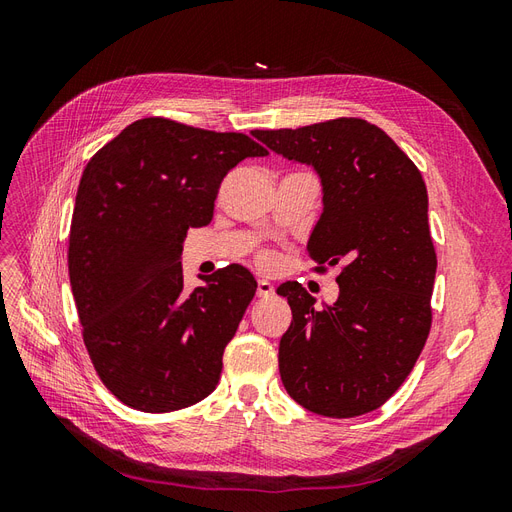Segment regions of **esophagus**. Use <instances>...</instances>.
I'll list each match as a JSON object with an SVG mask.
<instances>
[{
    "mask_svg": "<svg viewBox=\"0 0 512 512\" xmlns=\"http://www.w3.org/2000/svg\"><path fill=\"white\" fill-rule=\"evenodd\" d=\"M256 294H258L260 299H269V297H273V294H275V288H273V284L267 282V280H258Z\"/></svg>",
    "mask_w": 512,
    "mask_h": 512,
    "instance_id": "1",
    "label": "esophagus"
}]
</instances>
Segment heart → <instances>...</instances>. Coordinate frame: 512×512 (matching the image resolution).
Returning a JSON list of instances; mask_svg holds the SVG:
<instances>
[{"instance_id": "heart-1", "label": "heart", "mask_w": 512, "mask_h": 512, "mask_svg": "<svg viewBox=\"0 0 512 512\" xmlns=\"http://www.w3.org/2000/svg\"><path fill=\"white\" fill-rule=\"evenodd\" d=\"M258 262H260V265L262 267H273L275 265V262H277V258H275V254L273 252H260L258 254Z\"/></svg>"}]
</instances>
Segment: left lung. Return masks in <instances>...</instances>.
<instances>
[{
  "instance_id": "left-lung-1",
  "label": "left lung",
  "mask_w": 512,
  "mask_h": 512,
  "mask_svg": "<svg viewBox=\"0 0 512 512\" xmlns=\"http://www.w3.org/2000/svg\"><path fill=\"white\" fill-rule=\"evenodd\" d=\"M252 134L288 160L314 164L324 211L307 254L316 273L342 269L337 301L320 309L297 282L277 288L292 309L280 342L286 391L331 418L378 410L408 378L431 329L438 256L421 170L359 117Z\"/></svg>"
}]
</instances>
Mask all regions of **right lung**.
Listing matches in <instances>:
<instances>
[{
	"mask_svg": "<svg viewBox=\"0 0 512 512\" xmlns=\"http://www.w3.org/2000/svg\"><path fill=\"white\" fill-rule=\"evenodd\" d=\"M267 153L241 132L145 117L85 166L70 224V286L91 365L126 406L177 412L218 384L256 282L228 265L188 292L183 239L211 222L228 170Z\"/></svg>",
	"mask_w": 512,
	"mask_h": 512,
	"instance_id": "add662e5",
	"label": "right lung"
}]
</instances>
